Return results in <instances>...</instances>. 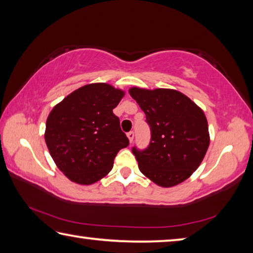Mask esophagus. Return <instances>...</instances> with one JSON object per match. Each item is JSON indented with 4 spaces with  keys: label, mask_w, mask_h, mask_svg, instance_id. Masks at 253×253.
I'll list each match as a JSON object with an SVG mask.
<instances>
[{
    "label": "esophagus",
    "mask_w": 253,
    "mask_h": 253,
    "mask_svg": "<svg viewBox=\"0 0 253 253\" xmlns=\"http://www.w3.org/2000/svg\"><path fill=\"white\" fill-rule=\"evenodd\" d=\"M127 137H128V139H129V142L132 143V140H134V137H135V132L130 130L129 132H127Z\"/></svg>",
    "instance_id": "obj_1"
}]
</instances>
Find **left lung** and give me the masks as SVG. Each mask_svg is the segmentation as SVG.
<instances>
[{"mask_svg":"<svg viewBox=\"0 0 253 253\" xmlns=\"http://www.w3.org/2000/svg\"><path fill=\"white\" fill-rule=\"evenodd\" d=\"M151 129L146 148H131L140 172L157 185L170 187L195 172L210 144L209 126L200 107L172 89L131 88Z\"/></svg>","mask_w":253,"mask_h":253,"instance_id":"left-lung-1","label":"left lung"}]
</instances>
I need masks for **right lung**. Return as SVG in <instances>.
Segmentation results:
<instances>
[{
	"label": "right lung",
	"instance_id": "1",
	"mask_svg": "<svg viewBox=\"0 0 253 253\" xmlns=\"http://www.w3.org/2000/svg\"><path fill=\"white\" fill-rule=\"evenodd\" d=\"M124 96L108 84L77 89L51 110L45 143L58 169L78 184H92L108 174L129 139L113 113Z\"/></svg>",
	"mask_w": 253,
	"mask_h": 253
}]
</instances>
